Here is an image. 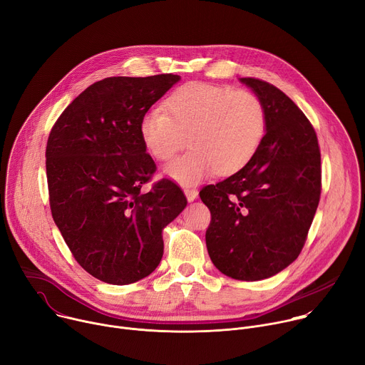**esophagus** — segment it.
<instances>
[{
  "label": "esophagus",
  "instance_id": "obj_1",
  "mask_svg": "<svg viewBox=\"0 0 365 365\" xmlns=\"http://www.w3.org/2000/svg\"><path fill=\"white\" fill-rule=\"evenodd\" d=\"M185 195L187 197L189 202H193L196 197H197V190L196 189H192V187H185Z\"/></svg>",
  "mask_w": 365,
  "mask_h": 365
}]
</instances>
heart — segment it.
<instances>
[{
	"label": "heart",
	"mask_w": 365,
	"mask_h": 365,
	"mask_svg": "<svg viewBox=\"0 0 365 365\" xmlns=\"http://www.w3.org/2000/svg\"><path fill=\"white\" fill-rule=\"evenodd\" d=\"M165 110H150L141 117L140 135L158 160L172 159L189 137L192 148L165 168L182 185L199 183L217 172L241 170L266 133L263 102L225 85L189 82L168 96Z\"/></svg>",
	"instance_id": "b5f03b06"
}]
</instances>
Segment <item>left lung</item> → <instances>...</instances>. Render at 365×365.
Segmentation results:
<instances>
[{"label": "left lung", "instance_id": "1", "mask_svg": "<svg viewBox=\"0 0 365 365\" xmlns=\"http://www.w3.org/2000/svg\"><path fill=\"white\" fill-rule=\"evenodd\" d=\"M266 111V134L254 158L199 196L210 207L206 248L214 266L235 280L269 279L300 254L321 197L317 133L279 88L241 78Z\"/></svg>", "mask_w": 365, "mask_h": 365}]
</instances>
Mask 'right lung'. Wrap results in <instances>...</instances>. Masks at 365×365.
Returning a JSON list of instances; mask_svg holds the SVG:
<instances>
[{"instance_id":"obj_1","label":"right lung","mask_w":365,"mask_h":365,"mask_svg":"<svg viewBox=\"0 0 365 365\" xmlns=\"http://www.w3.org/2000/svg\"><path fill=\"white\" fill-rule=\"evenodd\" d=\"M179 81L172 73L98 81L50 131L51 217L81 267L101 282L123 286L151 274L163 257V228L186 207L169 179L143 192L155 165L140 121Z\"/></svg>"}]
</instances>
